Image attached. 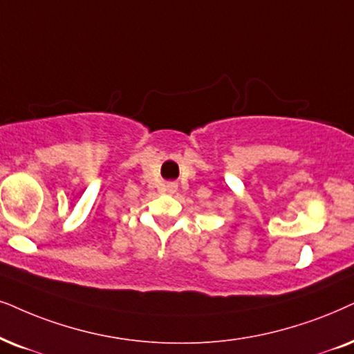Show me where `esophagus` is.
Wrapping results in <instances>:
<instances>
[{"instance_id": "obj_1", "label": "esophagus", "mask_w": 354, "mask_h": 354, "mask_svg": "<svg viewBox=\"0 0 354 354\" xmlns=\"http://www.w3.org/2000/svg\"><path fill=\"white\" fill-rule=\"evenodd\" d=\"M176 188H177L176 183H167L166 185V190L169 192V194H174V192H176Z\"/></svg>"}]
</instances>
